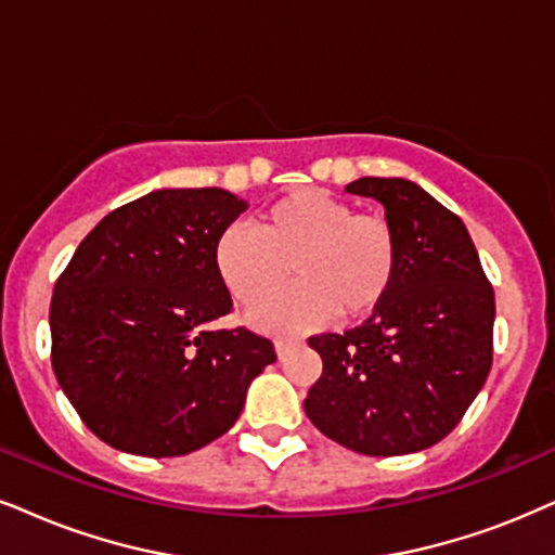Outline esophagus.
Returning <instances> with one entry per match:
<instances>
[{"label": "esophagus", "mask_w": 555, "mask_h": 555, "mask_svg": "<svg viewBox=\"0 0 555 555\" xmlns=\"http://www.w3.org/2000/svg\"><path fill=\"white\" fill-rule=\"evenodd\" d=\"M273 348H276V356H279V359H284V356L289 353V350L294 348V340H284V338H279L276 343H273Z\"/></svg>", "instance_id": "34e87169"}]
</instances>
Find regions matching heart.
<instances>
[{
    "label": "heart",
    "instance_id": "heart-1",
    "mask_svg": "<svg viewBox=\"0 0 555 555\" xmlns=\"http://www.w3.org/2000/svg\"><path fill=\"white\" fill-rule=\"evenodd\" d=\"M399 235L384 215L353 212L338 196L299 189L266 207L256 230L230 225L215 243V271L230 297L254 307L289 276L299 284L250 312L273 335L310 330L338 312L343 322L374 314L399 273Z\"/></svg>",
    "mask_w": 555,
    "mask_h": 555
}]
</instances>
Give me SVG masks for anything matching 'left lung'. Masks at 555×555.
<instances>
[{
	"mask_svg": "<svg viewBox=\"0 0 555 555\" xmlns=\"http://www.w3.org/2000/svg\"><path fill=\"white\" fill-rule=\"evenodd\" d=\"M387 209L399 273L384 305L346 333L312 335L322 374L305 412L363 455H404L443 440L492 369L494 289L459 215L406 179L346 186Z\"/></svg>",
	"mask_w": 555,
	"mask_h": 555,
	"instance_id": "1",
	"label": "left lung"
}]
</instances>
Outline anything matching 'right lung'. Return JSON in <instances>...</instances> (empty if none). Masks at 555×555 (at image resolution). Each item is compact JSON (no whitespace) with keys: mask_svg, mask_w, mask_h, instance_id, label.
I'll list each match as a JSON object with an SVG mask.
<instances>
[{"mask_svg":"<svg viewBox=\"0 0 555 555\" xmlns=\"http://www.w3.org/2000/svg\"><path fill=\"white\" fill-rule=\"evenodd\" d=\"M245 207L217 186L156 189L104 217L55 282L53 374L117 451L168 459L212 443L276 361L263 335L215 327L233 310L215 243Z\"/></svg>","mask_w":555,"mask_h":555,"instance_id":"obj_1","label":"right lung"}]
</instances>
